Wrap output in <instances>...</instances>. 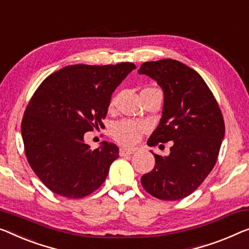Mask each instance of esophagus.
I'll list each match as a JSON object with an SVG mask.
<instances>
[{
	"mask_svg": "<svg viewBox=\"0 0 249 249\" xmlns=\"http://www.w3.org/2000/svg\"><path fill=\"white\" fill-rule=\"evenodd\" d=\"M135 152V150H127V148H121L120 150V155L121 157H124V155H131Z\"/></svg>",
	"mask_w": 249,
	"mask_h": 249,
	"instance_id": "1",
	"label": "esophagus"
}]
</instances>
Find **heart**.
Listing matches in <instances>:
<instances>
[{
  "mask_svg": "<svg viewBox=\"0 0 249 249\" xmlns=\"http://www.w3.org/2000/svg\"><path fill=\"white\" fill-rule=\"evenodd\" d=\"M116 103V97L110 101V106H114ZM147 129L146 124L136 123L131 121H122L114 125L113 136L118 142L124 145H133L140 140L141 135Z\"/></svg>",
  "mask_w": 249,
  "mask_h": 249,
  "instance_id": "heart-1",
  "label": "heart"
}]
</instances>
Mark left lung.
I'll use <instances>...</instances> for the list:
<instances>
[{
    "mask_svg": "<svg viewBox=\"0 0 249 249\" xmlns=\"http://www.w3.org/2000/svg\"><path fill=\"white\" fill-rule=\"evenodd\" d=\"M162 88V117L147 144L172 141L170 154L153 153L155 165L141 179L143 188L161 200L191 195L216 164L225 136L219 106L196 70L172 59L147 61L137 70Z\"/></svg>",
    "mask_w": 249,
    "mask_h": 249,
    "instance_id": "8db88e82",
    "label": "left lung"
}]
</instances>
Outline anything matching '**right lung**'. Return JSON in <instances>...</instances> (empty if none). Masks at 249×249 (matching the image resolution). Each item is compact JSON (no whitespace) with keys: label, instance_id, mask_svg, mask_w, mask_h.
Listing matches in <instances>:
<instances>
[{"label":"right lung","instance_id":"add662e5","mask_svg":"<svg viewBox=\"0 0 249 249\" xmlns=\"http://www.w3.org/2000/svg\"><path fill=\"white\" fill-rule=\"evenodd\" d=\"M136 66L72 65L44 79L25 109L21 134L28 162L48 189L70 199L101 187L118 146L106 141L90 150L84 135L103 127L110 98Z\"/></svg>","mask_w":249,"mask_h":249}]
</instances>
